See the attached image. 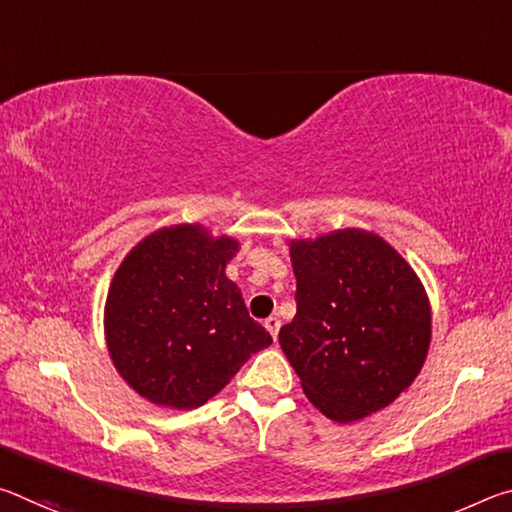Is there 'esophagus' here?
<instances>
[{
    "label": "esophagus",
    "mask_w": 512,
    "mask_h": 512,
    "mask_svg": "<svg viewBox=\"0 0 512 512\" xmlns=\"http://www.w3.org/2000/svg\"><path fill=\"white\" fill-rule=\"evenodd\" d=\"M280 318H277V316H271V318H266L264 320V327L268 329V332H271V336H273V339H277V332H280Z\"/></svg>",
    "instance_id": "1"
}]
</instances>
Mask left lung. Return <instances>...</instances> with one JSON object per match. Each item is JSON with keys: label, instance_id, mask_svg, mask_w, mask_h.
I'll return each instance as SVG.
<instances>
[{"label": "left lung", "instance_id": "8db88e82", "mask_svg": "<svg viewBox=\"0 0 512 512\" xmlns=\"http://www.w3.org/2000/svg\"><path fill=\"white\" fill-rule=\"evenodd\" d=\"M298 311L280 345L316 409L354 422L386 409L427 359L431 307L409 262L368 230L291 241Z\"/></svg>", "mask_w": 512, "mask_h": 512}]
</instances>
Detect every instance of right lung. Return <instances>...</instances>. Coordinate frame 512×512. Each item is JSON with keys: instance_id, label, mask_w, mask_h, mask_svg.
Masks as SVG:
<instances>
[{"instance_id": "obj_1", "label": "right lung", "mask_w": 512, "mask_h": 512, "mask_svg": "<svg viewBox=\"0 0 512 512\" xmlns=\"http://www.w3.org/2000/svg\"><path fill=\"white\" fill-rule=\"evenodd\" d=\"M237 253V239L180 223L144 237L117 268L103 311L106 343L144 400L196 409L273 343L225 275Z\"/></svg>"}]
</instances>
